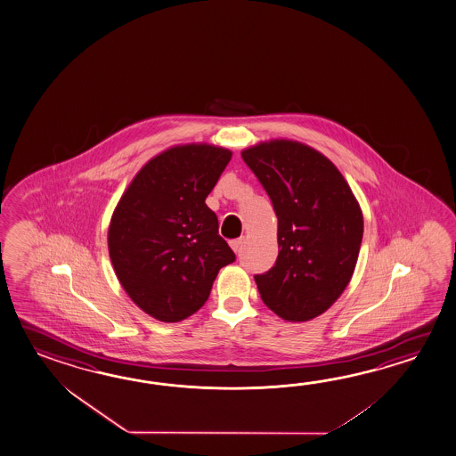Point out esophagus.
I'll return each instance as SVG.
<instances>
[{
	"label": "esophagus",
	"mask_w": 456,
	"mask_h": 456,
	"mask_svg": "<svg viewBox=\"0 0 456 456\" xmlns=\"http://www.w3.org/2000/svg\"><path fill=\"white\" fill-rule=\"evenodd\" d=\"M231 247H232V250L235 251V253H239V251L242 250L243 237H240V239H235V240H232V242H231Z\"/></svg>",
	"instance_id": "esophagus-1"
}]
</instances>
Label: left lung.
Returning <instances> with one entry per match:
<instances>
[{
  "label": "left lung",
  "instance_id": "1",
  "mask_svg": "<svg viewBox=\"0 0 456 456\" xmlns=\"http://www.w3.org/2000/svg\"><path fill=\"white\" fill-rule=\"evenodd\" d=\"M278 216V260L255 274L261 298L288 322L322 315L353 278L361 243V206L335 164L296 141L242 151Z\"/></svg>",
  "mask_w": 456,
  "mask_h": 456
}]
</instances>
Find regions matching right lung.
Instances as JSON below:
<instances>
[{"label": "right lung", "instance_id": "add662e5", "mask_svg": "<svg viewBox=\"0 0 456 456\" xmlns=\"http://www.w3.org/2000/svg\"><path fill=\"white\" fill-rule=\"evenodd\" d=\"M229 149L185 144L151 159L113 211L109 253L131 300L159 322L175 323L205 305L214 279L235 253L206 206Z\"/></svg>", "mask_w": 456, "mask_h": 456}]
</instances>
